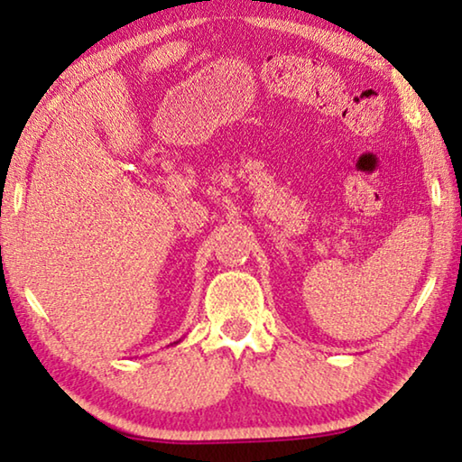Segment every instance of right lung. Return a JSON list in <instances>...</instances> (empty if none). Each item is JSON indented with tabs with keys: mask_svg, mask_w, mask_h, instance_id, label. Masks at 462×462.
I'll return each instance as SVG.
<instances>
[{
	"mask_svg": "<svg viewBox=\"0 0 462 462\" xmlns=\"http://www.w3.org/2000/svg\"><path fill=\"white\" fill-rule=\"evenodd\" d=\"M174 344H178V342H174Z\"/></svg>",
	"mask_w": 462,
	"mask_h": 462,
	"instance_id": "1",
	"label": "right lung"
}]
</instances>
